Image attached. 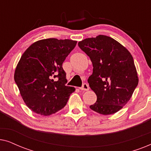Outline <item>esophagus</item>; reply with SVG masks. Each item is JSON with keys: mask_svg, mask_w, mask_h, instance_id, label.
<instances>
[{"mask_svg": "<svg viewBox=\"0 0 151 151\" xmlns=\"http://www.w3.org/2000/svg\"><path fill=\"white\" fill-rule=\"evenodd\" d=\"M88 85L86 83H84L82 84V86L80 88V90H82V91H88Z\"/></svg>", "mask_w": 151, "mask_h": 151, "instance_id": "esophagus-1", "label": "esophagus"}]
</instances>
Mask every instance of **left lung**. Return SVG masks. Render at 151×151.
Segmentation results:
<instances>
[{"label":"left lung","instance_id":"1","mask_svg":"<svg viewBox=\"0 0 151 151\" xmlns=\"http://www.w3.org/2000/svg\"><path fill=\"white\" fill-rule=\"evenodd\" d=\"M93 64L89 86L97 96L90 109L102 115L117 112L127 104L138 84L131 53L111 37L99 35L78 42Z\"/></svg>","mask_w":151,"mask_h":151}]
</instances>
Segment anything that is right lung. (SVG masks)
<instances>
[{"label":"right lung","instance_id":"add662e5","mask_svg":"<svg viewBox=\"0 0 151 151\" xmlns=\"http://www.w3.org/2000/svg\"><path fill=\"white\" fill-rule=\"evenodd\" d=\"M77 41L43 39L33 43L20 58L14 80L27 106L37 114L50 115L67 104L73 86H66L63 63Z\"/></svg>","mask_w":151,"mask_h":151}]
</instances>
